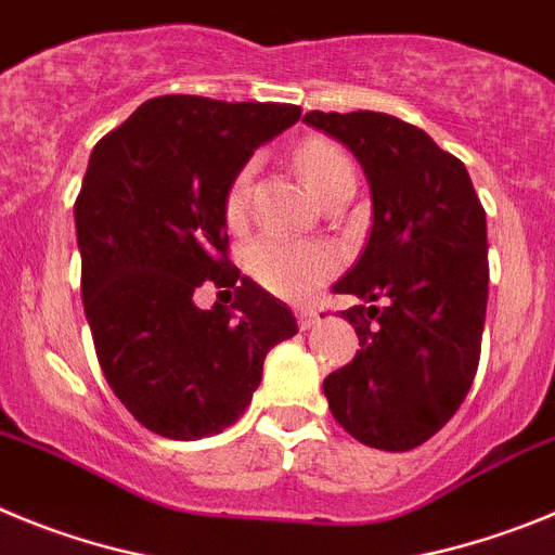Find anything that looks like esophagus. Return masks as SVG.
Masks as SVG:
<instances>
[{"label": "esophagus", "instance_id": "34e87169", "mask_svg": "<svg viewBox=\"0 0 555 555\" xmlns=\"http://www.w3.org/2000/svg\"><path fill=\"white\" fill-rule=\"evenodd\" d=\"M297 320H300L302 331H311V327L320 322V311H317V308H311V306L297 308Z\"/></svg>", "mask_w": 555, "mask_h": 555}]
</instances>
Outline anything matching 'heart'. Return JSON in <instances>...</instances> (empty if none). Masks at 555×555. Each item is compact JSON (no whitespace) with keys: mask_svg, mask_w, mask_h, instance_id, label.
Listing matches in <instances>:
<instances>
[{"mask_svg":"<svg viewBox=\"0 0 555 555\" xmlns=\"http://www.w3.org/2000/svg\"><path fill=\"white\" fill-rule=\"evenodd\" d=\"M294 164L306 178L308 189L317 194L320 203H325L338 185H345L347 180H356L350 158L333 141L313 139L302 141L294 150ZM249 205V166L238 171V178L228 189L224 197V217L230 224H242L247 217ZM249 274L255 281L269 288L272 294L283 297V300H306L313 288L325 283L333 272H336L338 261L336 253L325 244L313 242H288L281 235H261L255 238L244 255Z\"/></svg>","mask_w":555,"mask_h":555,"instance_id":"1","label":"heart"}]
</instances>
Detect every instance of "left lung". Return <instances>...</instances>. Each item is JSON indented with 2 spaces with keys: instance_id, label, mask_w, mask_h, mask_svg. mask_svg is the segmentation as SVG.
I'll use <instances>...</instances> for the list:
<instances>
[{
  "instance_id": "obj_1",
  "label": "left lung",
  "mask_w": 555,
  "mask_h": 555,
  "mask_svg": "<svg viewBox=\"0 0 555 555\" xmlns=\"http://www.w3.org/2000/svg\"><path fill=\"white\" fill-rule=\"evenodd\" d=\"M358 158L370 180L372 230L356 267L333 286L358 306L350 364L325 377L336 423L377 450L428 442L464 403L487 320V214L467 166L428 132L389 113L302 116Z\"/></svg>"
}]
</instances>
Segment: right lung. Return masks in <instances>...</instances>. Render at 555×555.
Returning a JSON list of instances; mask_svg holds the SVG:
<instances>
[{"instance_id": "right-lung-1", "label": "right lung", "mask_w": 555, "mask_h": 555, "mask_svg": "<svg viewBox=\"0 0 555 555\" xmlns=\"http://www.w3.org/2000/svg\"><path fill=\"white\" fill-rule=\"evenodd\" d=\"M297 119L278 102L155 96L91 152L75 203L82 306L113 395L152 434H222L297 333L292 308L230 263L224 217L249 155ZM205 280L236 300L197 309Z\"/></svg>"}]
</instances>
